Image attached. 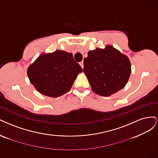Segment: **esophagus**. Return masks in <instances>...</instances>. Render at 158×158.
I'll list each match as a JSON object with an SVG mask.
<instances>
[{"instance_id":"obj_1","label":"esophagus","mask_w":158,"mask_h":158,"mask_svg":"<svg viewBox=\"0 0 158 158\" xmlns=\"http://www.w3.org/2000/svg\"><path fill=\"white\" fill-rule=\"evenodd\" d=\"M79 64H80V65L81 66V68H84V65H83V61H82V62H79Z\"/></svg>"}]
</instances>
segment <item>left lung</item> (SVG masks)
Segmentation results:
<instances>
[{"instance_id": "1", "label": "left lung", "mask_w": 158, "mask_h": 158, "mask_svg": "<svg viewBox=\"0 0 158 158\" xmlns=\"http://www.w3.org/2000/svg\"><path fill=\"white\" fill-rule=\"evenodd\" d=\"M83 63V72L91 89L103 96H110L123 89L131 72L129 58L111 46L89 51Z\"/></svg>"}]
</instances>
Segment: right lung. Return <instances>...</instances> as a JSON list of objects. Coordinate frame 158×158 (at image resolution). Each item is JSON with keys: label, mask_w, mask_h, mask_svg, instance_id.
<instances>
[{"label": "right lung", "mask_w": 158, "mask_h": 158, "mask_svg": "<svg viewBox=\"0 0 158 158\" xmlns=\"http://www.w3.org/2000/svg\"><path fill=\"white\" fill-rule=\"evenodd\" d=\"M82 72L72 53L57 50L40 56L28 68L27 75L40 93L55 98L68 93Z\"/></svg>", "instance_id": "add662e5"}]
</instances>
